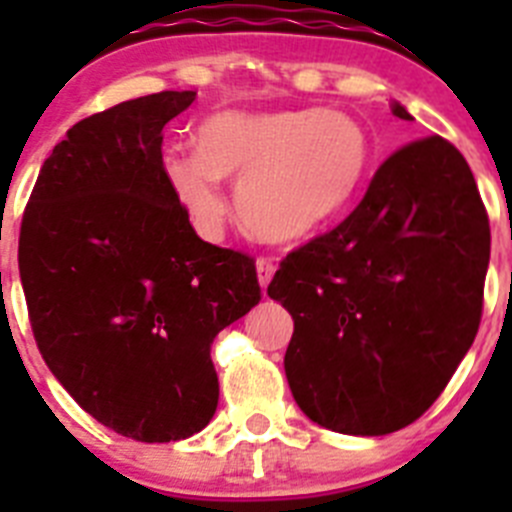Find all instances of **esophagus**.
Masks as SVG:
<instances>
[{
  "instance_id": "1",
  "label": "esophagus",
  "mask_w": 512,
  "mask_h": 512,
  "mask_svg": "<svg viewBox=\"0 0 512 512\" xmlns=\"http://www.w3.org/2000/svg\"><path fill=\"white\" fill-rule=\"evenodd\" d=\"M274 271H277V266H274V261H271V259L256 261V274H259L261 287H269L271 277H274Z\"/></svg>"
}]
</instances>
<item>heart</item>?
Masks as SVG:
<instances>
[{
  "label": "heart",
  "instance_id": "heart-1",
  "mask_svg": "<svg viewBox=\"0 0 512 512\" xmlns=\"http://www.w3.org/2000/svg\"><path fill=\"white\" fill-rule=\"evenodd\" d=\"M197 151L171 146L164 176L194 228L217 235L223 179L235 182V215L259 241L295 243L336 220L364 184L372 146L341 110H223L205 117Z\"/></svg>",
  "mask_w": 512,
  "mask_h": 512
}]
</instances>
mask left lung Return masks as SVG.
Here are the masks:
<instances>
[{"instance_id": "obj_1", "label": "left lung", "mask_w": 512, "mask_h": 512, "mask_svg": "<svg viewBox=\"0 0 512 512\" xmlns=\"http://www.w3.org/2000/svg\"><path fill=\"white\" fill-rule=\"evenodd\" d=\"M392 115L413 120L400 102ZM490 223L472 169L441 135L392 153L338 228L269 284L295 320L289 390L312 423L400 431L431 408L482 318Z\"/></svg>"}]
</instances>
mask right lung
Wrapping results in <instances>:
<instances>
[{
	"label": "right lung",
	"mask_w": 512,
	"mask_h": 512,
	"mask_svg": "<svg viewBox=\"0 0 512 512\" xmlns=\"http://www.w3.org/2000/svg\"><path fill=\"white\" fill-rule=\"evenodd\" d=\"M197 92L128 99L76 122L38 174L20 279L53 377L115 433H200L217 408L210 346L259 305L248 256L205 243L164 176L166 122Z\"/></svg>",
	"instance_id": "add662e5"
}]
</instances>
